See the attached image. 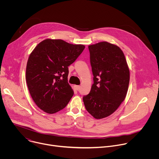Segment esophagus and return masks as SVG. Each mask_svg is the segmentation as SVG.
<instances>
[{
	"mask_svg": "<svg viewBox=\"0 0 159 159\" xmlns=\"http://www.w3.org/2000/svg\"><path fill=\"white\" fill-rule=\"evenodd\" d=\"M74 88H75V90H79L80 89V85H74Z\"/></svg>",
	"mask_w": 159,
	"mask_h": 159,
	"instance_id": "esophagus-1",
	"label": "esophagus"
}]
</instances>
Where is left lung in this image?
<instances>
[{
    "instance_id": "1",
    "label": "left lung",
    "mask_w": 159,
    "mask_h": 159,
    "mask_svg": "<svg viewBox=\"0 0 159 159\" xmlns=\"http://www.w3.org/2000/svg\"><path fill=\"white\" fill-rule=\"evenodd\" d=\"M94 84L83 97L86 110L96 119L112 114L125 100L129 70L123 51L115 44L102 41L89 46Z\"/></svg>"
}]
</instances>
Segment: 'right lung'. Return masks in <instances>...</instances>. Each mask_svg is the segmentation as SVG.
<instances>
[{
    "instance_id": "1",
    "label": "right lung",
    "mask_w": 159,
    "mask_h": 159,
    "mask_svg": "<svg viewBox=\"0 0 159 159\" xmlns=\"http://www.w3.org/2000/svg\"><path fill=\"white\" fill-rule=\"evenodd\" d=\"M85 48L61 39H47L30 54L26 79L30 93L41 110L53 114L63 109L74 95L68 83L69 66Z\"/></svg>"
}]
</instances>
